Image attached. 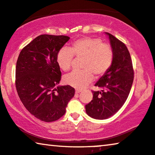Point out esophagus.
I'll list each match as a JSON object with an SVG mask.
<instances>
[{
    "mask_svg": "<svg viewBox=\"0 0 155 155\" xmlns=\"http://www.w3.org/2000/svg\"><path fill=\"white\" fill-rule=\"evenodd\" d=\"M80 92H81V90H80V89H76V90H75L76 94H80Z\"/></svg>",
    "mask_w": 155,
    "mask_h": 155,
    "instance_id": "obj_1",
    "label": "esophagus"
}]
</instances>
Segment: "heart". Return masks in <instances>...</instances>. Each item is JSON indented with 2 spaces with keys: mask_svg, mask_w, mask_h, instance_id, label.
Masks as SVG:
<instances>
[{
  "mask_svg": "<svg viewBox=\"0 0 155 155\" xmlns=\"http://www.w3.org/2000/svg\"><path fill=\"white\" fill-rule=\"evenodd\" d=\"M73 56L83 58L81 71H73L64 78L69 86L84 89L94 80V75L99 78L106 73L113 64L114 54L110 45L103 43L99 38L84 37L74 41L69 49L63 48L58 51L57 61L63 71L71 68Z\"/></svg>",
  "mask_w": 155,
  "mask_h": 155,
  "instance_id": "obj_1",
  "label": "heart"
}]
</instances>
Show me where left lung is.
I'll return each instance as SVG.
<instances>
[{
    "instance_id": "1",
    "label": "left lung",
    "mask_w": 155,
    "mask_h": 155,
    "mask_svg": "<svg viewBox=\"0 0 155 155\" xmlns=\"http://www.w3.org/2000/svg\"><path fill=\"white\" fill-rule=\"evenodd\" d=\"M105 34L113 51V64L95 84L101 90L92 91L93 99L85 105L87 115L96 120L115 115L127 101L134 81L133 65L127 46L110 33Z\"/></svg>"
}]
</instances>
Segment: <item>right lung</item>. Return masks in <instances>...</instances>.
Masks as SVG:
<instances>
[{
  "mask_svg": "<svg viewBox=\"0 0 155 155\" xmlns=\"http://www.w3.org/2000/svg\"><path fill=\"white\" fill-rule=\"evenodd\" d=\"M69 39L66 35H40L24 47L18 57V95L29 113L43 122L61 117L75 94L69 85L56 87L61 77L57 55Z\"/></svg>",
  "mask_w": 155,
  "mask_h": 155,
  "instance_id": "add662e5",
  "label": "right lung"
}]
</instances>
